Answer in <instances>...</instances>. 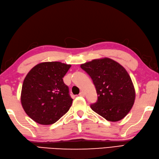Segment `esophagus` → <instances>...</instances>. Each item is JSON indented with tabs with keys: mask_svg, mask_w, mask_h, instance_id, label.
<instances>
[{
	"mask_svg": "<svg viewBox=\"0 0 159 159\" xmlns=\"http://www.w3.org/2000/svg\"><path fill=\"white\" fill-rule=\"evenodd\" d=\"M79 96H80V97H84L85 96V94H84V92H80V93H79Z\"/></svg>",
	"mask_w": 159,
	"mask_h": 159,
	"instance_id": "esophagus-1",
	"label": "esophagus"
}]
</instances>
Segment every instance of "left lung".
Segmentation results:
<instances>
[{
	"label": "left lung",
	"mask_w": 159,
	"mask_h": 159,
	"mask_svg": "<svg viewBox=\"0 0 159 159\" xmlns=\"http://www.w3.org/2000/svg\"><path fill=\"white\" fill-rule=\"evenodd\" d=\"M89 75L96 88L97 102L90 107L110 122H117L134 106L135 90L127 71L108 57L94 59L80 65Z\"/></svg>",
	"instance_id": "left-lung-1"
}]
</instances>
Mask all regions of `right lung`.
Instances as JSON below:
<instances>
[{
  "label": "right lung",
  "mask_w": 159,
  "mask_h": 159,
  "mask_svg": "<svg viewBox=\"0 0 159 159\" xmlns=\"http://www.w3.org/2000/svg\"><path fill=\"white\" fill-rule=\"evenodd\" d=\"M71 65L44 62L34 66L23 83L21 102L28 116L42 125L56 122L70 110L73 99L62 78Z\"/></svg>",
  "instance_id": "1"
}]
</instances>
